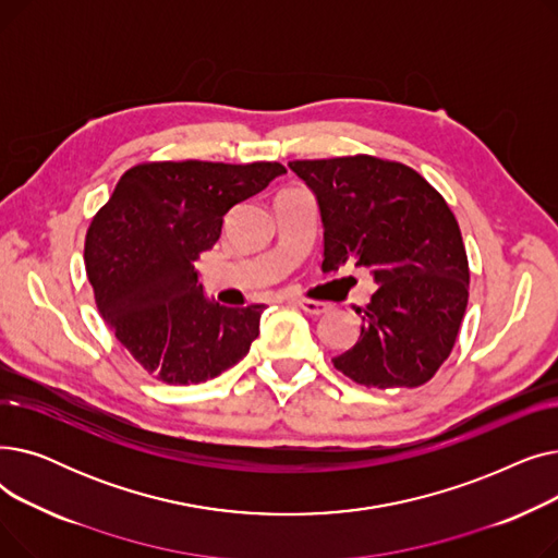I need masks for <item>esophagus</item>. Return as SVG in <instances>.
Segmentation results:
<instances>
[{
    "label": "esophagus",
    "instance_id": "esophagus-1",
    "mask_svg": "<svg viewBox=\"0 0 558 558\" xmlns=\"http://www.w3.org/2000/svg\"><path fill=\"white\" fill-rule=\"evenodd\" d=\"M296 303H299V307H301L303 312H307V314H312V316H320V314H326V312L330 310V305H328V303H324V301L301 299V301H296Z\"/></svg>",
    "mask_w": 558,
    "mask_h": 558
}]
</instances>
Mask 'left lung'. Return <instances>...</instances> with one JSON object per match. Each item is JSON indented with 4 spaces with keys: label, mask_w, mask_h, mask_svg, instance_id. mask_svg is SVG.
Instances as JSON below:
<instances>
[{
    "label": "left lung",
    "mask_w": 558,
    "mask_h": 558,
    "mask_svg": "<svg viewBox=\"0 0 558 558\" xmlns=\"http://www.w3.org/2000/svg\"><path fill=\"white\" fill-rule=\"evenodd\" d=\"M324 221V271L366 267L377 291L360 341L335 357L337 371L373 389L421 387L457 341L468 305L465 246L459 223L418 171L375 156L294 160Z\"/></svg>",
    "instance_id": "8db88e82"
}]
</instances>
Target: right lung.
Listing matches in <instances>:
<instances>
[{"label":"right lung","instance_id":"obj_1","mask_svg":"<svg viewBox=\"0 0 558 558\" xmlns=\"http://www.w3.org/2000/svg\"><path fill=\"white\" fill-rule=\"evenodd\" d=\"M280 162H142L131 167L85 234L97 307L133 360L165 385H198L238 364L264 305L208 301L194 259L217 244L226 213L262 192Z\"/></svg>","mask_w":558,"mask_h":558}]
</instances>
